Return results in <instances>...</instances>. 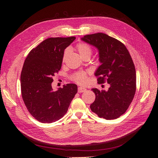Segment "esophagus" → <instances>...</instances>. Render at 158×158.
Masks as SVG:
<instances>
[{
    "label": "esophagus",
    "instance_id": "obj_1",
    "mask_svg": "<svg viewBox=\"0 0 158 158\" xmlns=\"http://www.w3.org/2000/svg\"><path fill=\"white\" fill-rule=\"evenodd\" d=\"M85 91H86V89L84 88L79 87V88H78V93H82V92H84Z\"/></svg>",
    "mask_w": 158,
    "mask_h": 158
}]
</instances>
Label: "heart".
Listing matches in <instances>:
<instances>
[{
  "label": "heart",
  "instance_id": "heart-1",
  "mask_svg": "<svg viewBox=\"0 0 158 158\" xmlns=\"http://www.w3.org/2000/svg\"><path fill=\"white\" fill-rule=\"evenodd\" d=\"M76 49L78 51L80 56L84 59V57H90L91 55H92L93 50L92 47L86 43L80 42L76 45ZM69 49H66L64 50L63 56V61H64L65 59L67 57L69 53ZM71 79L73 80L74 82L77 83L80 85H85L86 84L88 79V73L85 71H80L75 73L71 76Z\"/></svg>",
  "mask_w": 158,
  "mask_h": 158
}]
</instances>
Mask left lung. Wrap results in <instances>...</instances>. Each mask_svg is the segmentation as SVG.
<instances>
[{
  "label": "left lung",
  "mask_w": 158,
  "mask_h": 158,
  "mask_svg": "<svg viewBox=\"0 0 158 158\" xmlns=\"http://www.w3.org/2000/svg\"><path fill=\"white\" fill-rule=\"evenodd\" d=\"M82 40L99 50L102 64L95 73L98 84H110L107 92L92 89L95 99L90 109L99 117L117 118L126 112L136 92V70L131 56L122 42L106 33L86 35Z\"/></svg>",
  "instance_id": "obj_1"
}]
</instances>
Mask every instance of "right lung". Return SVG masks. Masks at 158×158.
Masks as SVG:
<instances>
[{
    "label": "right lung",
    "instance_id": "add662e5",
    "mask_svg": "<svg viewBox=\"0 0 158 158\" xmlns=\"http://www.w3.org/2000/svg\"><path fill=\"white\" fill-rule=\"evenodd\" d=\"M75 37H50L30 51L20 76L21 93L28 111L36 120L51 123L68 111L77 85L68 84L54 92L52 77L61 69L64 49Z\"/></svg>",
    "mask_w": 158,
    "mask_h": 158
}]
</instances>
